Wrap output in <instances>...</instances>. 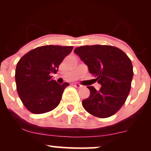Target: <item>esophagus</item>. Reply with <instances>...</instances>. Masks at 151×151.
<instances>
[{"instance_id":"esophagus-1","label":"esophagus","mask_w":151,"mask_h":151,"mask_svg":"<svg viewBox=\"0 0 151 151\" xmlns=\"http://www.w3.org/2000/svg\"><path fill=\"white\" fill-rule=\"evenodd\" d=\"M72 85L74 86L75 87H77V88H81V87H82V85L78 84V83H74V84H72Z\"/></svg>"}]
</instances>
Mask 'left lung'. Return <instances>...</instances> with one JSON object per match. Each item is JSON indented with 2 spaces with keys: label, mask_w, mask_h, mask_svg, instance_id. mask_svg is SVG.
<instances>
[{
  "label": "left lung",
  "mask_w": 151,
  "mask_h": 151,
  "mask_svg": "<svg viewBox=\"0 0 151 151\" xmlns=\"http://www.w3.org/2000/svg\"><path fill=\"white\" fill-rule=\"evenodd\" d=\"M74 52L101 86L99 91L92 86H87L90 95L82 101L83 107L94 116H111L129 96L133 76L131 60L121 50L109 45L81 46Z\"/></svg>",
  "instance_id": "1"
}]
</instances>
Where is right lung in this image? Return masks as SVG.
Returning a JSON list of instances; mask_svg holds the SVG:
<instances>
[{"label":"right lung","mask_w":151,"mask_h":151,"mask_svg":"<svg viewBox=\"0 0 151 151\" xmlns=\"http://www.w3.org/2000/svg\"><path fill=\"white\" fill-rule=\"evenodd\" d=\"M73 47L45 45L30 50L19 60L15 70L17 91L24 106L32 113L44 114L56 108L69 83L52 79Z\"/></svg>","instance_id":"1"}]
</instances>
